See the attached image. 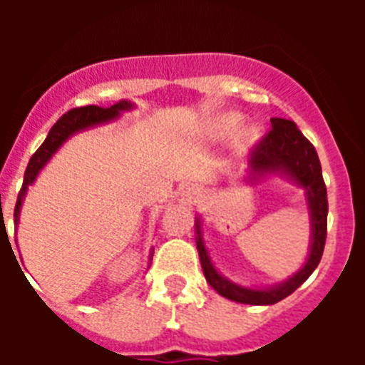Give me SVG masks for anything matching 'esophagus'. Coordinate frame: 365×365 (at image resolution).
<instances>
[{
    "label": "esophagus",
    "mask_w": 365,
    "mask_h": 365,
    "mask_svg": "<svg viewBox=\"0 0 365 365\" xmlns=\"http://www.w3.org/2000/svg\"><path fill=\"white\" fill-rule=\"evenodd\" d=\"M192 193H195V192H193V188H192Z\"/></svg>",
    "instance_id": "34e87169"
}]
</instances>
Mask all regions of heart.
<instances>
[{"label":"heart","instance_id":"obj_1","mask_svg":"<svg viewBox=\"0 0 365 365\" xmlns=\"http://www.w3.org/2000/svg\"><path fill=\"white\" fill-rule=\"evenodd\" d=\"M237 124H240V118L235 117V115H227V117H222L221 120L217 122V130L219 133H232V131L237 128ZM245 138H247V140L254 138L252 131H247V133H245Z\"/></svg>","mask_w":365,"mask_h":365}]
</instances>
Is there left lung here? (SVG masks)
I'll use <instances>...</instances> for the list:
<instances>
[{"mask_svg":"<svg viewBox=\"0 0 365 365\" xmlns=\"http://www.w3.org/2000/svg\"><path fill=\"white\" fill-rule=\"evenodd\" d=\"M270 125L272 128L254 146L250 168L254 173H287L307 192L312 219V245L305 267L291 279H287L282 285L272 287V289H247V287L235 285L227 278H222L214 269L210 256L202 245L199 221L195 222L197 250L206 282L225 298L237 303H250V305H272V303H278L279 299L292 294L314 272L322 259V254H324L325 240H327V188H325L324 177H322V164L318 153L292 120L270 118Z\"/></svg>","mask_w":365,"mask_h":365,"instance_id":"8db88e82","label":"left lung"}]
</instances>
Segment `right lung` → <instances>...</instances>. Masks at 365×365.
I'll return each instance as SVG.
<instances>
[{
  "instance_id": "add662e5",
  "label": "right lung",
  "mask_w": 365,
  "mask_h": 365,
  "mask_svg": "<svg viewBox=\"0 0 365 365\" xmlns=\"http://www.w3.org/2000/svg\"><path fill=\"white\" fill-rule=\"evenodd\" d=\"M131 104L125 102V100H120L117 104L109 106V108H100V106H83V108H74L71 111L63 113L62 117L58 118L56 124L51 128L49 135L43 140L40 148L36 150V153L32 155L31 160L27 164V170H25L24 177V186L18 193V201H16L14 208V222H18L19 217V208H21V201L25 197V192H27L29 185L34 182L36 175L40 173L41 168L47 164V160L53 157L54 151L66 143V138H69L74 131H80L83 128H89V125L100 124V122H108L111 118L118 117V113L130 109Z\"/></svg>"
}]
</instances>
